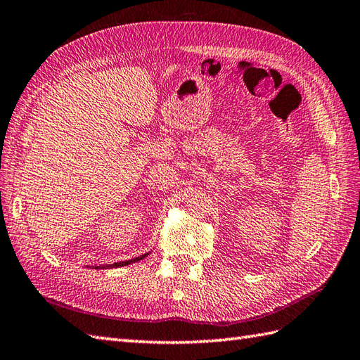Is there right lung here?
Wrapping results in <instances>:
<instances>
[{
  "label": "right lung",
  "mask_w": 360,
  "mask_h": 360,
  "mask_svg": "<svg viewBox=\"0 0 360 360\" xmlns=\"http://www.w3.org/2000/svg\"><path fill=\"white\" fill-rule=\"evenodd\" d=\"M148 254H143L141 257H136V258H131V259H127V262H119V263H114V264H106V266H96L94 269H102V267H119V266H127V264H131V263H136L139 262V259L145 258Z\"/></svg>",
  "instance_id": "obj_1"
}]
</instances>
